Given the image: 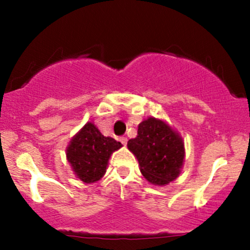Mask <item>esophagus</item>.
<instances>
[{"mask_svg":"<svg viewBox=\"0 0 250 250\" xmlns=\"http://www.w3.org/2000/svg\"><path fill=\"white\" fill-rule=\"evenodd\" d=\"M120 141L123 144V146H125V145H127L128 139H127V138H125V137H121V138H120Z\"/></svg>","mask_w":250,"mask_h":250,"instance_id":"34e87169","label":"esophagus"}]
</instances>
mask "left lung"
<instances>
[{
	"label": "left lung",
	"instance_id": "obj_1",
	"mask_svg": "<svg viewBox=\"0 0 250 250\" xmlns=\"http://www.w3.org/2000/svg\"><path fill=\"white\" fill-rule=\"evenodd\" d=\"M137 157L140 172L152 185L165 186L181 173L185 145L181 135L166 121L148 117L138 125V135L127 144Z\"/></svg>",
	"mask_w": 250,
	"mask_h": 250
}]
</instances>
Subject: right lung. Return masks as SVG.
<instances>
[{"label":"right lung","mask_w":250,"mask_h":250,"mask_svg":"<svg viewBox=\"0 0 250 250\" xmlns=\"http://www.w3.org/2000/svg\"><path fill=\"white\" fill-rule=\"evenodd\" d=\"M121 147L120 141L104 137L94 123L87 122L70 140L66 160L76 178L93 184L105 175L111 155Z\"/></svg>","instance_id":"1"}]
</instances>
